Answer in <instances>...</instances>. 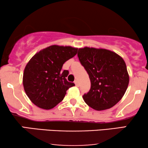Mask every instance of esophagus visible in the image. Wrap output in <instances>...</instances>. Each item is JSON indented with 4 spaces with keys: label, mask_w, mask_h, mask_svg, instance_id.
<instances>
[{
    "label": "esophagus",
    "mask_w": 148,
    "mask_h": 148,
    "mask_svg": "<svg viewBox=\"0 0 148 148\" xmlns=\"http://www.w3.org/2000/svg\"><path fill=\"white\" fill-rule=\"evenodd\" d=\"M75 86H79V82H78V81L77 80H75Z\"/></svg>",
    "instance_id": "34e87169"
}]
</instances>
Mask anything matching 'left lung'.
<instances>
[{"label": "left lung", "mask_w": 148, "mask_h": 148, "mask_svg": "<svg viewBox=\"0 0 148 148\" xmlns=\"http://www.w3.org/2000/svg\"><path fill=\"white\" fill-rule=\"evenodd\" d=\"M77 56L91 82L90 91L83 96L85 102L96 110L112 108L121 100L129 85L124 60L103 48H79Z\"/></svg>", "instance_id": "1"}]
</instances>
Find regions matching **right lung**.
Listing matches in <instances>:
<instances>
[{"mask_svg":"<svg viewBox=\"0 0 148 148\" xmlns=\"http://www.w3.org/2000/svg\"><path fill=\"white\" fill-rule=\"evenodd\" d=\"M78 48L52 45L44 48L32 57L23 72V85L25 94L36 106L50 110L63 100L74 83L66 77L67 70L62 71L66 60L76 55Z\"/></svg>","mask_w":148,"mask_h":148,"instance_id":"obj_1","label":"right lung"}]
</instances>
